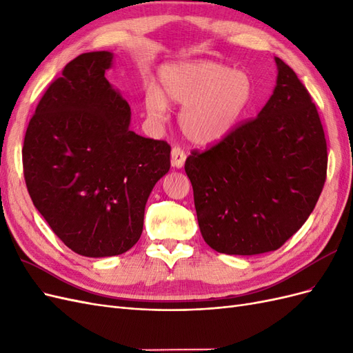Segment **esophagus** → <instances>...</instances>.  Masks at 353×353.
Here are the masks:
<instances>
[{
	"mask_svg": "<svg viewBox=\"0 0 353 353\" xmlns=\"http://www.w3.org/2000/svg\"><path fill=\"white\" fill-rule=\"evenodd\" d=\"M187 154L181 147H174L172 152H170V163H172L174 168H183L185 163Z\"/></svg>",
	"mask_w": 353,
	"mask_h": 353,
	"instance_id": "esophagus-1",
	"label": "esophagus"
}]
</instances>
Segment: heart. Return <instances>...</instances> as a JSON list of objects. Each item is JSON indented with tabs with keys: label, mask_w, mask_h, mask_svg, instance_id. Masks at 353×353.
<instances>
[{
	"label": "heart",
	"mask_w": 353,
	"mask_h": 353,
	"mask_svg": "<svg viewBox=\"0 0 353 353\" xmlns=\"http://www.w3.org/2000/svg\"><path fill=\"white\" fill-rule=\"evenodd\" d=\"M160 88L145 94V112L162 121L168 103L183 105L179 130L190 143L210 145L228 137L252 99V81L241 70L216 61H190L163 66Z\"/></svg>",
	"instance_id": "b5f03b06"
}]
</instances>
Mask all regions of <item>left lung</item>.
Segmentation results:
<instances>
[{
	"mask_svg": "<svg viewBox=\"0 0 353 353\" xmlns=\"http://www.w3.org/2000/svg\"><path fill=\"white\" fill-rule=\"evenodd\" d=\"M275 63L276 85L259 114L185 160L200 232L219 253L280 249L325 183L327 143L311 94L290 66Z\"/></svg>",
	"mask_w": 353,
	"mask_h": 353,
	"instance_id": "obj_1",
	"label": "left lung"
}]
</instances>
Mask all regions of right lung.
Returning <instances> with one entry per match:
<instances>
[{
	"label": "right lung",
	"mask_w": 353,
	"mask_h": 353,
	"mask_svg": "<svg viewBox=\"0 0 353 353\" xmlns=\"http://www.w3.org/2000/svg\"><path fill=\"white\" fill-rule=\"evenodd\" d=\"M113 52H83L51 82L29 121L23 174L50 228L74 253L116 256L140 240L170 145L130 130L131 108L104 73Z\"/></svg>",
	"instance_id": "add662e5"
}]
</instances>
